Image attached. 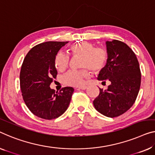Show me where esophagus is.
<instances>
[{"mask_svg":"<svg viewBox=\"0 0 155 155\" xmlns=\"http://www.w3.org/2000/svg\"><path fill=\"white\" fill-rule=\"evenodd\" d=\"M78 89H81V90H85L87 88V86H85V85H84V86H80V87H78Z\"/></svg>","mask_w":155,"mask_h":155,"instance_id":"obj_1","label":"esophagus"}]
</instances>
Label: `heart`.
I'll return each instance as SVG.
<instances>
[{
  "instance_id": "heart-1",
  "label": "heart",
  "mask_w": 155,
  "mask_h": 155,
  "mask_svg": "<svg viewBox=\"0 0 155 155\" xmlns=\"http://www.w3.org/2000/svg\"><path fill=\"white\" fill-rule=\"evenodd\" d=\"M72 55H81L80 66L85 68L80 70H70L62 77V82L68 86L77 87L83 85L84 78L89 76V71L99 73L107 65L108 54L107 50L103 47H94L89 41H84L74 44L70 47ZM70 58L63 51H59L55 55V66L60 71H63L68 68Z\"/></svg>"
}]
</instances>
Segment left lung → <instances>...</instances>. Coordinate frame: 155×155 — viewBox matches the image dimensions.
Here are the masks:
<instances>
[{
  "label": "left lung",
  "instance_id": "left-lung-1",
  "mask_svg": "<svg viewBox=\"0 0 155 155\" xmlns=\"http://www.w3.org/2000/svg\"><path fill=\"white\" fill-rule=\"evenodd\" d=\"M108 54L107 64L99 74L97 79L110 85L107 90L100 88L93 101L95 109L104 115L115 117L132 107L139 92L141 81L139 63L129 46L121 41H106Z\"/></svg>",
  "mask_w": 155,
  "mask_h": 155
}]
</instances>
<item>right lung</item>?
I'll use <instances>...</instances> for the list:
<instances>
[{
	"mask_svg": "<svg viewBox=\"0 0 155 155\" xmlns=\"http://www.w3.org/2000/svg\"><path fill=\"white\" fill-rule=\"evenodd\" d=\"M68 41H46L31 48L20 71V87L24 102L33 114L53 120L63 115L70 104L74 90L63 87L59 92L50 87L56 78L55 55Z\"/></svg>",
	"mask_w": 155,
	"mask_h": 155,
	"instance_id": "add662e5",
	"label": "right lung"
}]
</instances>
